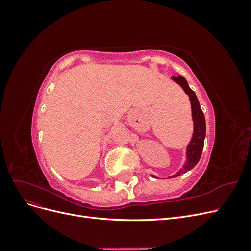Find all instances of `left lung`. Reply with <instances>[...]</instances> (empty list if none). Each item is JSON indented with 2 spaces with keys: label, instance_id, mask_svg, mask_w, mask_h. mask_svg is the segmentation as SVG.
<instances>
[{
  "label": "left lung",
  "instance_id": "left-lung-1",
  "mask_svg": "<svg viewBox=\"0 0 251 251\" xmlns=\"http://www.w3.org/2000/svg\"><path fill=\"white\" fill-rule=\"evenodd\" d=\"M172 79L174 81H176L178 85L184 90V92L189 97V101H191V107H192V116L194 121V133H193V137L186 148V161L183 165V168H182L177 174L173 175V176H171L170 178L178 177L181 174H184L188 171H191L194 166L199 162L202 155V150L204 147L205 134H206L205 117L201 110L198 98H197L195 92L191 88H189L188 83L184 77L173 76ZM151 177H155V176L154 175H151Z\"/></svg>",
  "mask_w": 251,
  "mask_h": 251
}]
</instances>
